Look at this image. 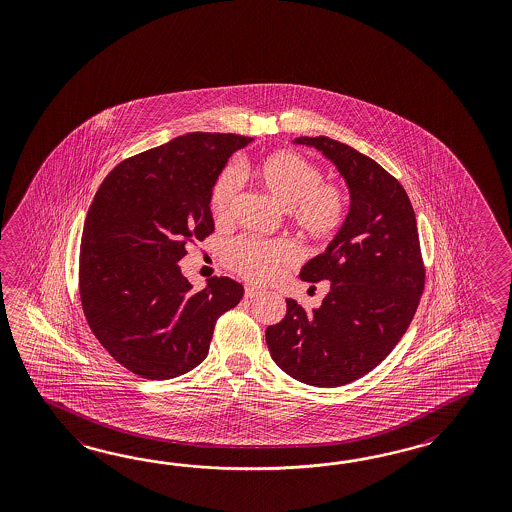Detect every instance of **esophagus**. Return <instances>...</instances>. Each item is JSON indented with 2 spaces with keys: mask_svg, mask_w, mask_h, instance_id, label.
Here are the masks:
<instances>
[{
  "mask_svg": "<svg viewBox=\"0 0 512 512\" xmlns=\"http://www.w3.org/2000/svg\"><path fill=\"white\" fill-rule=\"evenodd\" d=\"M260 293H262V289H258V287L245 286V298L258 297Z\"/></svg>",
  "mask_w": 512,
  "mask_h": 512,
  "instance_id": "obj_1",
  "label": "esophagus"
}]
</instances>
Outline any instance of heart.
Segmentation results:
<instances>
[{"instance_id": "b5f03b06", "label": "heart", "mask_w": 512, "mask_h": 512, "mask_svg": "<svg viewBox=\"0 0 512 512\" xmlns=\"http://www.w3.org/2000/svg\"><path fill=\"white\" fill-rule=\"evenodd\" d=\"M241 173L247 169L226 167L215 180L210 208L219 225L230 221L241 190ZM254 177L263 190L284 204L291 225L304 238L324 245L345 226L350 203L345 188L326 182L322 169L306 156L293 151H276L254 167ZM298 250L286 239H258L241 236L228 243L225 263L241 278L262 284L274 278L282 267L297 260Z\"/></svg>"}]
</instances>
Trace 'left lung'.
Wrapping results in <instances>:
<instances>
[{
    "label": "left lung",
    "instance_id": "obj_1",
    "mask_svg": "<svg viewBox=\"0 0 512 512\" xmlns=\"http://www.w3.org/2000/svg\"><path fill=\"white\" fill-rule=\"evenodd\" d=\"M322 151L350 188L345 226L300 278L330 282L322 306L306 311L287 298L286 317L267 328L274 363L315 387L365 376L391 354L415 317L426 286L415 210L389 171L326 136L295 140Z\"/></svg>",
    "mask_w": 512,
    "mask_h": 512
}]
</instances>
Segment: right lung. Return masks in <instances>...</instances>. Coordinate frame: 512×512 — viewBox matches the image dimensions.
Instances as JSON below:
<instances>
[{
	"instance_id": "right-lung-1",
	"label": "right lung",
	"mask_w": 512,
	"mask_h": 512,
	"mask_svg": "<svg viewBox=\"0 0 512 512\" xmlns=\"http://www.w3.org/2000/svg\"><path fill=\"white\" fill-rule=\"evenodd\" d=\"M252 142L190 132L114 167L86 214L79 295L97 341L121 367L169 380L208 356L215 322L243 286L212 276L203 291L177 265L214 232L210 193L226 160Z\"/></svg>"
}]
</instances>
